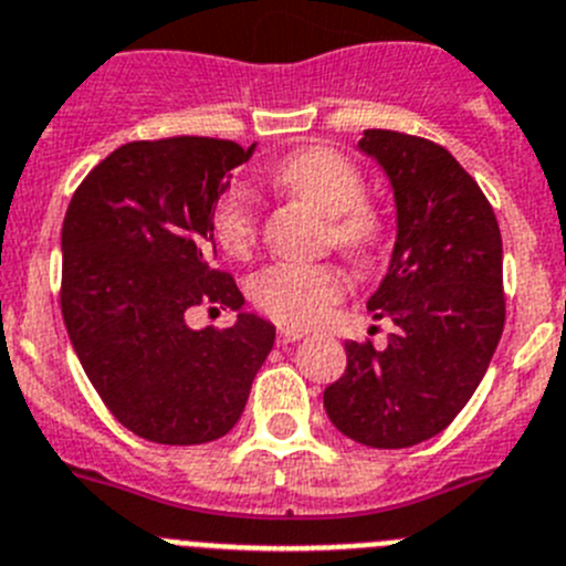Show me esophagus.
Listing matches in <instances>:
<instances>
[{"mask_svg": "<svg viewBox=\"0 0 566 566\" xmlns=\"http://www.w3.org/2000/svg\"><path fill=\"white\" fill-rule=\"evenodd\" d=\"M302 338H304L302 329H293V327L279 329V344H295V340H302Z\"/></svg>", "mask_w": 566, "mask_h": 566, "instance_id": "34e87169", "label": "esophagus"}]
</instances>
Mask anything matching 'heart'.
<instances>
[{
	"instance_id": "1",
	"label": "heart",
	"mask_w": 566,
	"mask_h": 566,
	"mask_svg": "<svg viewBox=\"0 0 566 566\" xmlns=\"http://www.w3.org/2000/svg\"><path fill=\"white\" fill-rule=\"evenodd\" d=\"M273 180L298 200L333 220V237L355 253L369 251L380 237L378 220L364 208V177L358 166L333 146H307L284 157ZM220 245L233 256L251 251L256 239V211L248 188H231L213 213ZM344 293V273L335 264H271L251 279V298L282 324L310 327L333 310Z\"/></svg>"
}]
</instances>
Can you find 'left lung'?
Listing matches in <instances>:
<instances>
[{
    "label": "left lung",
    "mask_w": 566,
    "mask_h": 566,
    "mask_svg": "<svg viewBox=\"0 0 566 566\" xmlns=\"http://www.w3.org/2000/svg\"><path fill=\"white\" fill-rule=\"evenodd\" d=\"M395 195L389 271L366 310L389 318L386 349L346 340V371L324 389L335 429L369 448L440 434L485 378L502 327V233L454 155L426 137L366 129Z\"/></svg>",
    "instance_id": "left-lung-1"
}]
</instances>
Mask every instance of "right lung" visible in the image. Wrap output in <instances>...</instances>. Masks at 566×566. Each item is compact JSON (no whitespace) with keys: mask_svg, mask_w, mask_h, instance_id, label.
<instances>
[{"mask_svg":"<svg viewBox=\"0 0 566 566\" xmlns=\"http://www.w3.org/2000/svg\"><path fill=\"white\" fill-rule=\"evenodd\" d=\"M213 137L137 140L101 160L61 228V315L70 344L120 426L160 446L226 437L242 417L276 327L213 271V211L251 160ZM200 303L238 310L233 328L191 331Z\"/></svg>","mask_w":566,"mask_h":566,"instance_id":"add662e5","label":"right lung"}]
</instances>
